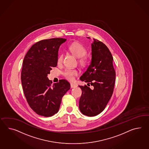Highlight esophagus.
I'll return each mask as SVG.
<instances>
[{
  "instance_id": "obj_1",
  "label": "esophagus",
  "mask_w": 149,
  "mask_h": 149,
  "mask_svg": "<svg viewBox=\"0 0 149 149\" xmlns=\"http://www.w3.org/2000/svg\"><path fill=\"white\" fill-rule=\"evenodd\" d=\"M70 87H71V88H76L77 87V86H76L75 84L72 83V84H70Z\"/></svg>"
}]
</instances>
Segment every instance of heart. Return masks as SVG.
I'll return each instance as SVG.
<instances>
[{"instance_id":"obj_1","label":"heart","mask_w":149,"mask_h":149,"mask_svg":"<svg viewBox=\"0 0 149 149\" xmlns=\"http://www.w3.org/2000/svg\"><path fill=\"white\" fill-rule=\"evenodd\" d=\"M69 51L75 55L77 58H79V62L80 65L82 66L87 65L88 63L87 58L84 56L87 54V50L82 44L79 42H74L71 44L68 47ZM63 58V54H60L58 58V64L60 65L62 63ZM78 74V72L76 69H65L63 72V75L65 79L69 81H73L74 79V77Z\"/></svg>"}]
</instances>
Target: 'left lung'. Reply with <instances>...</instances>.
<instances>
[{
    "instance_id": "obj_1",
    "label": "left lung",
    "mask_w": 149,
    "mask_h": 149,
    "mask_svg": "<svg viewBox=\"0 0 149 149\" xmlns=\"http://www.w3.org/2000/svg\"><path fill=\"white\" fill-rule=\"evenodd\" d=\"M113 61L108 48L101 41L94 39L91 64L80 78L87 83V85L79 86L82 91L79 109L84 115H97L105 109L111 98L116 78Z\"/></svg>"
}]
</instances>
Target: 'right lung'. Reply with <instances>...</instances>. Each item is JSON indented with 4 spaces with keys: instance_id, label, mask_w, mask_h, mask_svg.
<instances>
[{
    "instance_id": "add662e5",
    "label": "right lung",
    "mask_w": 149,
    "mask_h": 149,
    "mask_svg": "<svg viewBox=\"0 0 149 149\" xmlns=\"http://www.w3.org/2000/svg\"><path fill=\"white\" fill-rule=\"evenodd\" d=\"M66 39L41 40L30 48L23 61L21 79L28 104L40 116L51 117L58 111L62 98L70 89L65 80L52 84L47 75L57 65L58 48Z\"/></svg>"
}]
</instances>
